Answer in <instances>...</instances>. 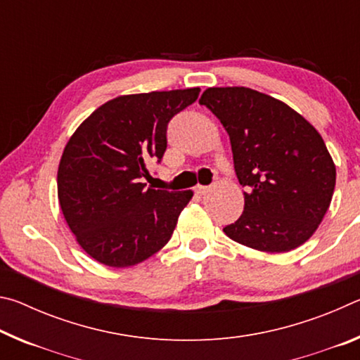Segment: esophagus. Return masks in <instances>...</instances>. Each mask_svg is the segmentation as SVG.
Masks as SVG:
<instances>
[{"label": "esophagus", "mask_w": 360, "mask_h": 360, "mask_svg": "<svg viewBox=\"0 0 360 360\" xmlns=\"http://www.w3.org/2000/svg\"><path fill=\"white\" fill-rule=\"evenodd\" d=\"M208 191H210L208 186H200L198 184L197 187H195V193H198V195H205Z\"/></svg>", "instance_id": "obj_1"}]
</instances>
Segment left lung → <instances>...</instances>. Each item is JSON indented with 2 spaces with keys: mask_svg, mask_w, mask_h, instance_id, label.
I'll list each match as a JSON object with an SVG mask.
<instances>
[{
  "mask_svg": "<svg viewBox=\"0 0 360 360\" xmlns=\"http://www.w3.org/2000/svg\"><path fill=\"white\" fill-rule=\"evenodd\" d=\"M200 105L230 136L245 211L225 235L264 252L309 240L330 206L335 163L318 130L285 103L248 87L206 89Z\"/></svg>",
  "mask_w": 360,
  "mask_h": 360,
  "instance_id": "8db88e82",
  "label": "left lung"
}]
</instances>
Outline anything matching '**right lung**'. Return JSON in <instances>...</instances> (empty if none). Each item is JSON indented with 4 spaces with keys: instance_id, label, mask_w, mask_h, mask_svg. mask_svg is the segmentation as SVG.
Wrapping results in <instances>:
<instances>
[{
    "instance_id": "obj_1",
    "label": "right lung",
    "mask_w": 360,
    "mask_h": 360,
    "mask_svg": "<svg viewBox=\"0 0 360 360\" xmlns=\"http://www.w3.org/2000/svg\"><path fill=\"white\" fill-rule=\"evenodd\" d=\"M200 89L122 95L85 119L65 146L58 202L90 257L125 268L160 251L193 192L146 187L148 163L167 150L168 122L198 98Z\"/></svg>"
}]
</instances>
